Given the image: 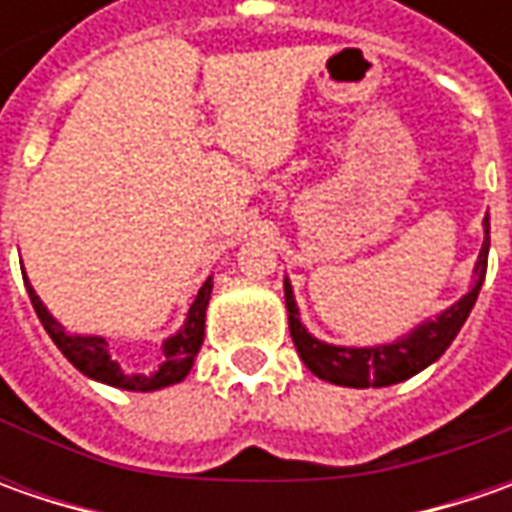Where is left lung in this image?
Here are the masks:
<instances>
[{"label": "left lung", "mask_w": 512, "mask_h": 512, "mask_svg": "<svg viewBox=\"0 0 512 512\" xmlns=\"http://www.w3.org/2000/svg\"><path fill=\"white\" fill-rule=\"evenodd\" d=\"M487 253H490V219L484 216V242L479 250V259L473 267V285L464 293L459 302L442 310L433 319H424L422 325H416L410 333H404L399 339L373 347H344V344H330L316 339L299 319V307L293 296V285L285 279V305H287V325L293 344L307 364V370L319 379L339 387H390L399 384L416 373H422L424 367L436 362L444 350L453 344L459 336V330L467 322L470 310L479 299V290L484 285V273H487Z\"/></svg>", "instance_id": "obj_1"}]
</instances>
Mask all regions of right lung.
<instances>
[{
    "instance_id": "obj_1",
    "label": "right lung",
    "mask_w": 512,
    "mask_h": 512,
    "mask_svg": "<svg viewBox=\"0 0 512 512\" xmlns=\"http://www.w3.org/2000/svg\"><path fill=\"white\" fill-rule=\"evenodd\" d=\"M25 276V270H22ZM25 287H28L30 305L36 310L42 327L48 330L53 344L62 350V356L68 359L79 373H85L88 379L119 387V390H133V393H150V390H162L170 384H179L190 373V367L196 362V353L205 342V313L207 302H210V290H213V279H207L205 285L199 287L193 305L187 310L185 325L179 327L173 336L162 342V364L150 373H133L125 370L122 364L110 356V342L105 336H82V333H68L59 325L50 310L42 305V299L36 296V290L25 276Z\"/></svg>"
}]
</instances>
